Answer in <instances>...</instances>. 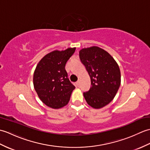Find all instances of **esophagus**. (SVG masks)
Here are the masks:
<instances>
[{"instance_id":"34e87169","label":"esophagus","mask_w":150,"mask_h":150,"mask_svg":"<svg viewBox=\"0 0 150 150\" xmlns=\"http://www.w3.org/2000/svg\"><path fill=\"white\" fill-rule=\"evenodd\" d=\"M79 84H80V81H78L77 82H76V85H77V86H79Z\"/></svg>"}]
</instances>
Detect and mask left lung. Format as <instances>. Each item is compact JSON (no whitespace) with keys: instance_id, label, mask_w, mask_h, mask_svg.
<instances>
[{"instance_id":"8db88e82","label":"left lung","mask_w":150,"mask_h":150,"mask_svg":"<svg viewBox=\"0 0 150 150\" xmlns=\"http://www.w3.org/2000/svg\"><path fill=\"white\" fill-rule=\"evenodd\" d=\"M81 62L91 79V86L83 95L87 103L96 109L113 99L120 85V71L115 60L106 51L97 46L79 52Z\"/></svg>"}]
</instances>
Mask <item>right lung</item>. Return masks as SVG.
I'll return each mask as SVG.
<instances>
[{
	"label": "right lung",
	"mask_w": 150,
	"mask_h": 150,
	"mask_svg": "<svg viewBox=\"0 0 150 150\" xmlns=\"http://www.w3.org/2000/svg\"><path fill=\"white\" fill-rule=\"evenodd\" d=\"M75 47L53 51L40 60L33 75V86L38 96L46 106L58 109L68 103L75 87L65 69Z\"/></svg>",
	"instance_id": "right-lung-1"
}]
</instances>
